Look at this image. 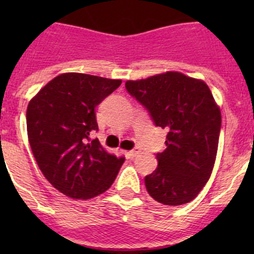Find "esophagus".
<instances>
[{"label": "esophagus", "mask_w": 254, "mask_h": 254, "mask_svg": "<svg viewBox=\"0 0 254 254\" xmlns=\"http://www.w3.org/2000/svg\"><path fill=\"white\" fill-rule=\"evenodd\" d=\"M140 152H141V150H140L139 147H134L132 150H130L129 152H127V156H129L130 158H134V157H136Z\"/></svg>", "instance_id": "obj_1"}]
</instances>
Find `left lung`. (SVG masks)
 I'll return each mask as SVG.
<instances>
[{
    "label": "left lung",
    "instance_id": "1",
    "mask_svg": "<svg viewBox=\"0 0 254 254\" xmlns=\"http://www.w3.org/2000/svg\"><path fill=\"white\" fill-rule=\"evenodd\" d=\"M127 93L142 104L153 124L167 130L158 166L145 177L148 194L163 205L193 200L211 176L221 113L205 82L181 72L127 81Z\"/></svg>",
    "mask_w": 254,
    "mask_h": 254
}]
</instances>
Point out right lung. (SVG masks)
<instances>
[{
	"label": "right lung",
	"mask_w": 254,
	"mask_h": 254,
	"mask_svg": "<svg viewBox=\"0 0 254 254\" xmlns=\"http://www.w3.org/2000/svg\"><path fill=\"white\" fill-rule=\"evenodd\" d=\"M122 84L86 73L51 79L27 108L29 145L45 178L72 199L104 193L117 178L124 157L107 152L98 139L96 107Z\"/></svg>",
	"instance_id": "right-lung-1"
}]
</instances>
